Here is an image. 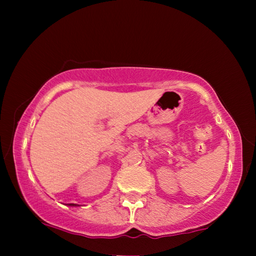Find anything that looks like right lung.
Returning a JSON list of instances; mask_svg holds the SVG:
<instances>
[{
	"label": "right lung",
	"mask_w": 256,
	"mask_h": 256,
	"mask_svg": "<svg viewBox=\"0 0 256 256\" xmlns=\"http://www.w3.org/2000/svg\"><path fill=\"white\" fill-rule=\"evenodd\" d=\"M68 206H76L78 204H74V203H70V204H68Z\"/></svg>",
	"instance_id": "1"
}]
</instances>
